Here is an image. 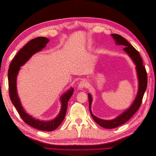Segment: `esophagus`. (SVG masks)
<instances>
[{
    "mask_svg": "<svg viewBox=\"0 0 156 156\" xmlns=\"http://www.w3.org/2000/svg\"><path fill=\"white\" fill-rule=\"evenodd\" d=\"M88 86V83L87 81H81V83H79V86H78V89L79 90H83V88L87 87Z\"/></svg>",
    "mask_w": 156,
    "mask_h": 156,
    "instance_id": "esophagus-1",
    "label": "esophagus"
}]
</instances>
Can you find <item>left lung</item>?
<instances>
[{
	"mask_svg": "<svg viewBox=\"0 0 156 156\" xmlns=\"http://www.w3.org/2000/svg\"><path fill=\"white\" fill-rule=\"evenodd\" d=\"M111 35L112 37L113 40L115 41L116 45H124L125 47L123 51L129 56L131 60L133 61V64L135 65L136 72L138 79V91L134 101L132 103L130 107L112 120L101 119L93 114L91 109L93 99L90 94L89 93L88 94L89 109L92 119L98 125L106 129H112L119 127L126 123L127 121H128L133 116L141 105L143 96L146 91V87H147V73H146L145 68L143 66V60L141 58L139 52L124 37L120 35L116 34H112Z\"/></svg>",
	"mask_w": 156,
	"mask_h": 156,
	"instance_id": "1",
	"label": "left lung"
}]
</instances>
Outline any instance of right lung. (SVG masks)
Wrapping results in <instances>:
<instances>
[{
	"mask_svg": "<svg viewBox=\"0 0 156 156\" xmlns=\"http://www.w3.org/2000/svg\"><path fill=\"white\" fill-rule=\"evenodd\" d=\"M49 40L45 37H37L33 39L23 47L18 52L10 65L8 69V84L9 94L13 105L15 106L21 119L26 124L32 127L41 131H52L56 129L63 122L68 108V102L73 93V88L70 87L68 90L64 92L60 98L61 103L60 111L55 119L50 120H41L36 119L25 111L23 108L17 89V78L21 67L28 62L32 56L36 53L43 50Z\"/></svg>",
	"mask_w": 156,
	"mask_h": 156,
	"instance_id": "add662e5",
	"label": "right lung"
}]
</instances>
